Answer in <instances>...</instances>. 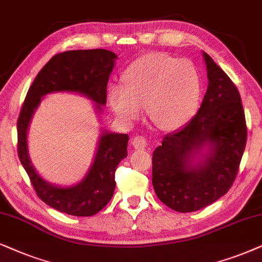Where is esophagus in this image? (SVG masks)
<instances>
[{
	"label": "esophagus",
	"instance_id": "obj_1",
	"mask_svg": "<svg viewBox=\"0 0 262 262\" xmlns=\"http://www.w3.org/2000/svg\"><path fill=\"white\" fill-rule=\"evenodd\" d=\"M132 144L137 149H144L148 146V140L145 135H137V137H134Z\"/></svg>",
	"mask_w": 262,
	"mask_h": 262
}]
</instances>
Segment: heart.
<instances>
[{"mask_svg": "<svg viewBox=\"0 0 262 262\" xmlns=\"http://www.w3.org/2000/svg\"><path fill=\"white\" fill-rule=\"evenodd\" d=\"M124 86L111 85L107 99L116 116L125 123L148 117L163 130H175L196 113L201 83L189 61L166 54H148L133 62L123 75Z\"/></svg>", "mask_w": 262, "mask_h": 262, "instance_id": "1", "label": "heart"}]
</instances>
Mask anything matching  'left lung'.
Instances as JSON below:
<instances>
[{
	"instance_id": "obj_1",
	"label": "left lung",
	"mask_w": 262,
	"mask_h": 262,
	"mask_svg": "<svg viewBox=\"0 0 262 262\" xmlns=\"http://www.w3.org/2000/svg\"><path fill=\"white\" fill-rule=\"evenodd\" d=\"M208 86L198 114L166 135L152 156L157 196L173 211L194 212L228 193L235 182L247 142L245 110L231 79L204 52ZM211 144L204 163L191 166L194 152Z\"/></svg>"
}]
</instances>
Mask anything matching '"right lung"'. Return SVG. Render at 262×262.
Instances as JSON below:
<instances>
[{
  "label": "right lung",
  "instance_id": "right-lung-1",
  "mask_svg": "<svg viewBox=\"0 0 262 262\" xmlns=\"http://www.w3.org/2000/svg\"><path fill=\"white\" fill-rule=\"evenodd\" d=\"M117 56L105 49L71 50L56 54L30 86L17 118V156L37 196L49 206L76 217H90L104 208L114 195L116 167L127 157V134L103 133L95 162L81 183L71 188L51 186L31 165L27 128L41 97L56 91L86 95L100 110L106 103V86Z\"/></svg>",
  "mask_w": 262,
  "mask_h": 262
}]
</instances>
